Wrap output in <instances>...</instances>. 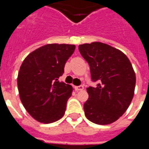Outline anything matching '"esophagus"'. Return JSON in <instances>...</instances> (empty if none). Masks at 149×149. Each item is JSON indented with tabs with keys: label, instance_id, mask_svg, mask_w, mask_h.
<instances>
[{
	"label": "esophagus",
	"instance_id": "1",
	"mask_svg": "<svg viewBox=\"0 0 149 149\" xmlns=\"http://www.w3.org/2000/svg\"><path fill=\"white\" fill-rule=\"evenodd\" d=\"M75 89H76V91L83 90V89H84V86H83V85H79V86H76V87H75Z\"/></svg>",
	"mask_w": 149,
	"mask_h": 149
}]
</instances>
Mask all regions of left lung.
Instances as JSON below:
<instances>
[{
	"instance_id": "left-lung-1",
	"label": "left lung",
	"mask_w": 149,
	"mask_h": 149,
	"mask_svg": "<svg viewBox=\"0 0 149 149\" xmlns=\"http://www.w3.org/2000/svg\"><path fill=\"white\" fill-rule=\"evenodd\" d=\"M79 51L89 65L92 81H98L97 87L87 88L85 116L97 125L113 123L133 98L136 75L131 62L120 50L101 42L80 45Z\"/></svg>"
}]
</instances>
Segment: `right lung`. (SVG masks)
I'll list each match as a JSON object with an SVG mask.
<instances>
[{
  "label": "right lung",
  "mask_w": 149,
  "mask_h": 149,
  "mask_svg": "<svg viewBox=\"0 0 149 149\" xmlns=\"http://www.w3.org/2000/svg\"><path fill=\"white\" fill-rule=\"evenodd\" d=\"M75 48L74 45H45L22 63L17 77L19 95L24 109L37 121L49 124L65 115L73 88L58 79Z\"/></svg>",
  "instance_id": "right-lung-1"
}]
</instances>
